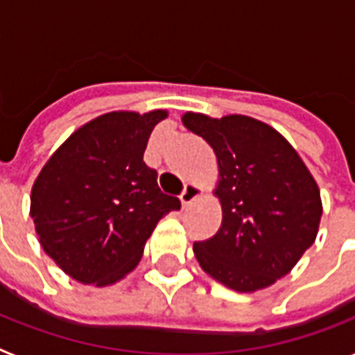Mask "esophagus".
Instances as JSON below:
<instances>
[{
	"label": "esophagus",
	"instance_id": "esophagus-1",
	"mask_svg": "<svg viewBox=\"0 0 355 355\" xmlns=\"http://www.w3.org/2000/svg\"><path fill=\"white\" fill-rule=\"evenodd\" d=\"M202 195V187L197 186V184H186L182 195H180V202L184 207H187L189 204H193L198 197Z\"/></svg>",
	"mask_w": 355,
	"mask_h": 355
}]
</instances>
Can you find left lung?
I'll use <instances>...</instances> for the list:
<instances>
[{
  "instance_id": "1",
  "label": "left lung",
  "mask_w": 355,
  "mask_h": 355,
  "mask_svg": "<svg viewBox=\"0 0 355 355\" xmlns=\"http://www.w3.org/2000/svg\"><path fill=\"white\" fill-rule=\"evenodd\" d=\"M182 123L211 146L218 162L223 224L193 244L198 264L237 292L270 286L318 237V184L286 138L255 118L186 112Z\"/></svg>"
}]
</instances>
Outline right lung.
Segmentation results:
<instances>
[{
	"label": "right lung",
	"instance_id": "add662e5",
	"mask_svg": "<svg viewBox=\"0 0 355 355\" xmlns=\"http://www.w3.org/2000/svg\"><path fill=\"white\" fill-rule=\"evenodd\" d=\"M166 116L160 109L102 114L74 131L37 175L31 217L40 244L78 282L107 286L125 277L158 220L180 209L144 162Z\"/></svg>",
	"mask_w": 355,
	"mask_h": 355
}]
</instances>
